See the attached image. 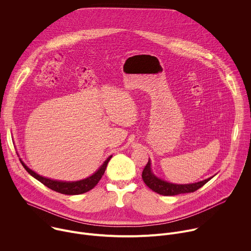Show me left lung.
<instances>
[{"label": "left lung", "mask_w": 251, "mask_h": 251, "mask_svg": "<svg viewBox=\"0 0 251 251\" xmlns=\"http://www.w3.org/2000/svg\"><path fill=\"white\" fill-rule=\"evenodd\" d=\"M212 176L205 178L203 181L193 183V184H185V185H178V184H173L169 183L167 181L162 180V178L158 177L153 172L151 168V161L149 159L148 164L143 170L142 173V178L144 183L155 193H158L163 196H176L178 194H186V193H193L200 188H201L204 184H206Z\"/></svg>", "instance_id": "1"}]
</instances>
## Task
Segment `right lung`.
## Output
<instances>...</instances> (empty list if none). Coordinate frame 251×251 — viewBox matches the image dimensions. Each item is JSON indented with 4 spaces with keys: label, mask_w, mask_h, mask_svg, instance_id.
Listing matches in <instances>:
<instances>
[{
    "label": "right lung",
    "mask_w": 251,
    "mask_h": 251,
    "mask_svg": "<svg viewBox=\"0 0 251 251\" xmlns=\"http://www.w3.org/2000/svg\"><path fill=\"white\" fill-rule=\"evenodd\" d=\"M112 158V155L109 156L105 160V162L99 167V169L92 174L90 176H87L83 180L80 181H75V182H65V181H57V180H52V178L50 177H46L43 176L41 175H39L38 173H35L34 171H32L31 169H29L24 162L23 160L20 158V161L22 163V165L24 166V168L25 169V171L32 176L34 178H37L38 181H40L42 184H44L46 187L51 189L52 191H55L57 193L63 194V195H80V194H84L90 190H92L100 181V178L102 177L105 169L107 167V164L110 161V159Z\"/></svg>",
    "instance_id": "obj_1"
}]
</instances>
